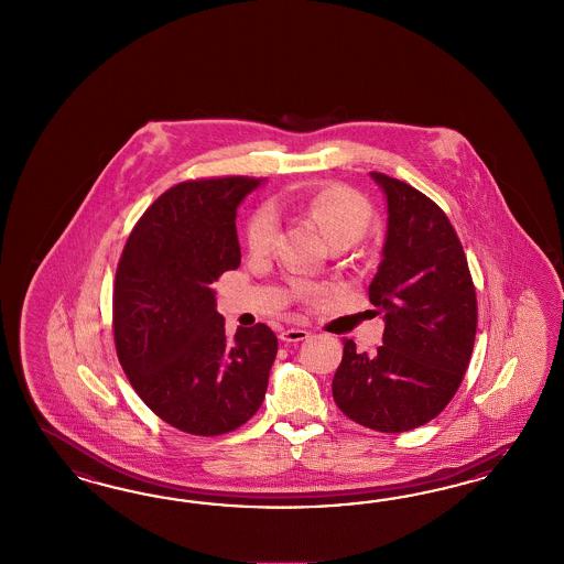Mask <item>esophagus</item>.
I'll return each instance as SVG.
<instances>
[{
    "mask_svg": "<svg viewBox=\"0 0 564 564\" xmlns=\"http://www.w3.org/2000/svg\"><path fill=\"white\" fill-rule=\"evenodd\" d=\"M307 335H310V333H307V330H304V328H285V330L281 333V341H304V339H307Z\"/></svg>",
    "mask_w": 564,
    "mask_h": 564,
    "instance_id": "34e87169",
    "label": "esophagus"
}]
</instances>
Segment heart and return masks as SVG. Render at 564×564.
I'll list each match as a JSON object with an SVG mask.
<instances>
[{
  "instance_id": "1",
  "label": "heart",
  "mask_w": 564,
  "mask_h": 564,
  "mask_svg": "<svg viewBox=\"0 0 564 564\" xmlns=\"http://www.w3.org/2000/svg\"><path fill=\"white\" fill-rule=\"evenodd\" d=\"M293 213L316 223L328 241L361 238L375 217V208L366 196L347 186H325L314 192L293 194L283 200ZM279 234V213L273 205L258 206L246 227V243L252 252L273 248Z\"/></svg>"
}]
</instances>
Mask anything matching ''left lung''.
<instances>
[{
	"label": "left lung",
	"instance_id": "obj_1",
	"mask_svg": "<svg viewBox=\"0 0 564 564\" xmlns=\"http://www.w3.org/2000/svg\"><path fill=\"white\" fill-rule=\"evenodd\" d=\"M372 177L389 203L382 262L368 288L384 314V335L372 356L343 341L333 399L349 420L397 434L434 420L457 393L474 351L478 300L443 208L401 180L378 171Z\"/></svg>",
	"mask_w": 564,
	"mask_h": 564
}]
</instances>
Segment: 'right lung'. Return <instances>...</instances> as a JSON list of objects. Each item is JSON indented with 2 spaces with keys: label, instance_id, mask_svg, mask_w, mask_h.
I'll return each mask as SVG.
<instances>
[{
  "label": "right lung",
  "instance_id": "obj_1",
  "mask_svg": "<svg viewBox=\"0 0 564 564\" xmlns=\"http://www.w3.org/2000/svg\"><path fill=\"white\" fill-rule=\"evenodd\" d=\"M260 177L188 180L163 192L123 246L113 341L138 397L194 436L243 426L262 405L276 337L262 323L229 337L213 283L238 269L236 210Z\"/></svg>",
  "mask_w": 564,
  "mask_h": 564
}]
</instances>
